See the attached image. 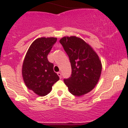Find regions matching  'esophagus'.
Returning <instances> with one entry per match:
<instances>
[{
	"label": "esophagus",
	"mask_w": 128,
	"mask_h": 128,
	"mask_svg": "<svg viewBox=\"0 0 128 128\" xmlns=\"http://www.w3.org/2000/svg\"><path fill=\"white\" fill-rule=\"evenodd\" d=\"M58 76H59V78H61V77H62V74H61V73H60V72H58Z\"/></svg>",
	"instance_id": "1"
}]
</instances>
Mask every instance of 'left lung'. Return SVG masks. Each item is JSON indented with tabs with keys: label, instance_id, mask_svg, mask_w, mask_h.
<instances>
[{
	"label": "left lung",
	"instance_id": "left-lung-1",
	"mask_svg": "<svg viewBox=\"0 0 128 128\" xmlns=\"http://www.w3.org/2000/svg\"><path fill=\"white\" fill-rule=\"evenodd\" d=\"M59 42L69 56L72 69L70 77L64 78V83L75 96L87 94L100 77L102 63L98 56L88 44L77 37H64Z\"/></svg>",
	"mask_w": 128,
	"mask_h": 128
}]
</instances>
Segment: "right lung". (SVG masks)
<instances>
[{"mask_svg": "<svg viewBox=\"0 0 128 128\" xmlns=\"http://www.w3.org/2000/svg\"><path fill=\"white\" fill-rule=\"evenodd\" d=\"M56 38H38L31 44L24 58L22 75L26 87L40 96L51 92L59 77L54 72V64L49 62L48 55Z\"/></svg>", "mask_w": 128, "mask_h": 128, "instance_id": "right-lung-1", "label": "right lung"}]
</instances>
